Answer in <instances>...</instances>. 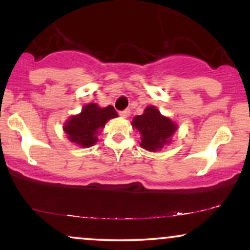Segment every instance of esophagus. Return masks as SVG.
<instances>
[{"label":"esophagus","mask_w":250,"mask_h":250,"mask_svg":"<svg viewBox=\"0 0 250 250\" xmlns=\"http://www.w3.org/2000/svg\"><path fill=\"white\" fill-rule=\"evenodd\" d=\"M129 115H130V110H129V109H125V110L120 111V116L125 117V119H127Z\"/></svg>","instance_id":"34e87169"}]
</instances>
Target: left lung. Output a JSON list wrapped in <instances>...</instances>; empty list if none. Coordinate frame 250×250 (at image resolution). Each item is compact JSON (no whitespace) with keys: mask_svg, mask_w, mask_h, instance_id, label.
<instances>
[{"mask_svg":"<svg viewBox=\"0 0 250 250\" xmlns=\"http://www.w3.org/2000/svg\"><path fill=\"white\" fill-rule=\"evenodd\" d=\"M131 125L141 134V147L149 151L161 150L166 145H169L177 129L176 123L161 115L154 105L146 108L142 115L135 116Z\"/></svg>","mask_w":250,"mask_h":250,"instance_id":"8db88e82","label":"left lung"}]
</instances>
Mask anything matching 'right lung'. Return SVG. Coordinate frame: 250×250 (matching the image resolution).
<instances>
[{
    "instance_id": "1",
    "label": "right lung",
    "mask_w": 250,
    "mask_h": 250,
    "mask_svg": "<svg viewBox=\"0 0 250 250\" xmlns=\"http://www.w3.org/2000/svg\"><path fill=\"white\" fill-rule=\"evenodd\" d=\"M114 117H117V113L113 105L101 108L96 103H89L82 108L79 115L71 116L65 122L63 130L68 135L69 141L88 148L95 145L100 129Z\"/></svg>"
}]
</instances>
